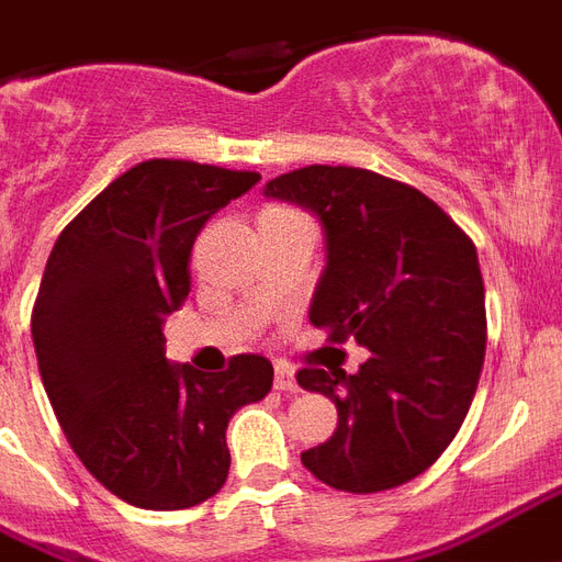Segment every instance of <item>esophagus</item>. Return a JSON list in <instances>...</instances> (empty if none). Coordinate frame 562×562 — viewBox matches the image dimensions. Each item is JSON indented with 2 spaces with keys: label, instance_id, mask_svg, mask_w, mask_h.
Returning <instances> with one entry per match:
<instances>
[{
  "label": "esophagus",
  "instance_id": "34e87169",
  "mask_svg": "<svg viewBox=\"0 0 562 562\" xmlns=\"http://www.w3.org/2000/svg\"><path fill=\"white\" fill-rule=\"evenodd\" d=\"M276 387L278 391H286V394H296L299 382L293 367L290 364H276Z\"/></svg>",
  "mask_w": 562,
  "mask_h": 562
}]
</instances>
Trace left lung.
I'll return each instance as SVG.
<instances>
[{"label": "left lung", "instance_id": "1", "mask_svg": "<svg viewBox=\"0 0 562 562\" xmlns=\"http://www.w3.org/2000/svg\"><path fill=\"white\" fill-rule=\"evenodd\" d=\"M263 195L319 218L326 269L307 319L370 352L352 376L299 370V385L337 406L335 436L302 465L352 495L403 486L445 453L480 382L486 290L474 243L415 186L367 168H299Z\"/></svg>", "mask_w": 562, "mask_h": 562}]
</instances>
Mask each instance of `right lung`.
<instances>
[{
  "mask_svg": "<svg viewBox=\"0 0 562 562\" xmlns=\"http://www.w3.org/2000/svg\"><path fill=\"white\" fill-rule=\"evenodd\" d=\"M260 180L147 159L61 231L32 311L46 396L74 453L112 495L186 509L225 486L227 420L272 387L263 356L206 376L166 358L162 323L189 296L201 227Z\"/></svg>",
  "mask_w": 562,
  "mask_h": 562,
  "instance_id": "add662e5",
  "label": "right lung"
}]
</instances>
